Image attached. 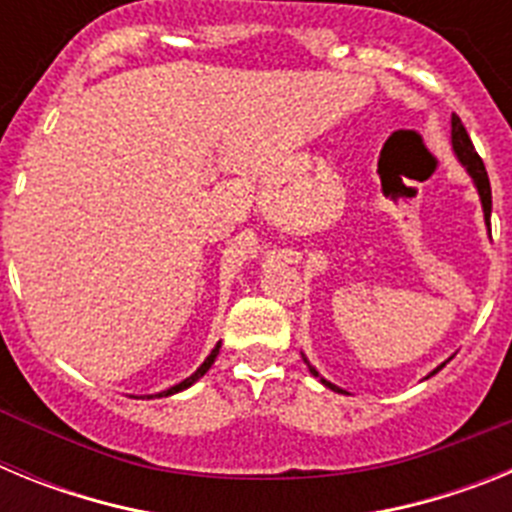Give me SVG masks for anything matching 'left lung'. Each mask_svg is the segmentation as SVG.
<instances>
[{"label": "left lung", "mask_w": 512, "mask_h": 512, "mask_svg": "<svg viewBox=\"0 0 512 512\" xmlns=\"http://www.w3.org/2000/svg\"><path fill=\"white\" fill-rule=\"evenodd\" d=\"M451 148H454V156L459 158V164L467 169L469 176H472V182H474V187H477V194H479V202H482V212H485V223L490 225L492 189H490V179H487V169H485V164H482V158L477 156V151H474L472 140H469V135H467V128L461 125V120L456 115H451ZM302 359H305V354H302ZM305 364H307V369H310L312 377H318L320 382L328 387V390L343 392L341 387H336L333 382H328L325 377H320L318 369H315V366H312L307 359H305ZM443 366H446V361H443L441 366H436V369H433L428 377H433L436 372H441Z\"/></svg>", "instance_id": "left-lung-1"}]
</instances>
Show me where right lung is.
Masks as SVG:
<instances>
[{
    "instance_id": "1",
    "label": "right lung",
    "mask_w": 512,
    "mask_h": 512,
    "mask_svg": "<svg viewBox=\"0 0 512 512\" xmlns=\"http://www.w3.org/2000/svg\"><path fill=\"white\" fill-rule=\"evenodd\" d=\"M217 354H220V343H217V346L212 348V351H210V356H207V359L202 361V364H200V369H197V372H194L192 377H187V379H184V382L174 384V387H169V390L158 392V397H169V395H176V392H182V390H187V387H192V384L197 382V379H202V377H205V374H207V369H210V366L215 364ZM148 397H153V395H148Z\"/></svg>"
}]
</instances>
